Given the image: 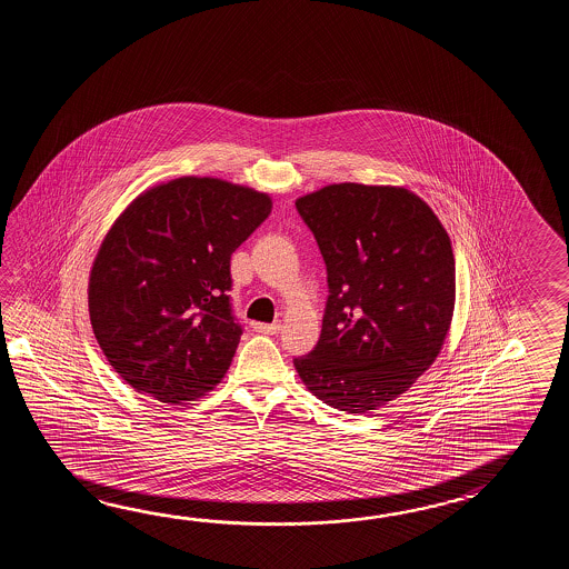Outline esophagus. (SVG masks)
Returning <instances> with one entry per match:
<instances>
[{
    "mask_svg": "<svg viewBox=\"0 0 569 569\" xmlns=\"http://www.w3.org/2000/svg\"><path fill=\"white\" fill-rule=\"evenodd\" d=\"M256 331L267 333V336H277L280 331V323H256Z\"/></svg>",
    "mask_w": 569,
    "mask_h": 569,
    "instance_id": "obj_1",
    "label": "esophagus"
}]
</instances>
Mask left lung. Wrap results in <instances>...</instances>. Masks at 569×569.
<instances>
[{
  "label": "left lung",
  "instance_id": "left-lung-1",
  "mask_svg": "<svg viewBox=\"0 0 569 569\" xmlns=\"http://www.w3.org/2000/svg\"><path fill=\"white\" fill-rule=\"evenodd\" d=\"M327 268L326 313L313 350L295 358L329 407L375 411L433 363L456 301L448 231L399 187L329 184L297 203Z\"/></svg>",
  "mask_w": 569,
  "mask_h": 569
}]
</instances>
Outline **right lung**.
<instances>
[{
	"mask_svg": "<svg viewBox=\"0 0 569 569\" xmlns=\"http://www.w3.org/2000/svg\"><path fill=\"white\" fill-rule=\"evenodd\" d=\"M270 197L182 177L140 194L113 223L89 280L99 348L160 402L206 395L230 368L242 326L231 254L268 218Z\"/></svg>",
	"mask_w": 569,
	"mask_h": 569,
	"instance_id": "add662e5",
	"label": "right lung"
}]
</instances>
